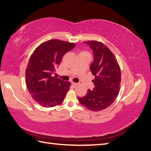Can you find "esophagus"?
<instances>
[{
	"label": "esophagus",
	"instance_id": "obj_1",
	"mask_svg": "<svg viewBox=\"0 0 151 151\" xmlns=\"http://www.w3.org/2000/svg\"><path fill=\"white\" fill-rule=\"evenodd\" d=\"M71 84H72L73 86H75H75H78V83H76V82H72Z\"/></svg>",
	"mask_w": 151,
	"mask_h": 151
}]
</instances>
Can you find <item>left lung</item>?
<instances>
[{
  "label": "left lung",
  "mask_w": 151,
  "mask_h": 151,
  "mask_svg": "<svg viewBox=\"0 0 151 151\" xmlns=\"http://www.w3.org/2000/svg\"><path fill=\"white\" fill-rule=\"evenodd\" d=\"M84 43L89 45L94 54L90 70L95 77V88L88 89L84 97H78L82 106L93 111L103 110L115 101L120 89L121 69L113 52L106 46L97 41Z\"/></svg>",
  "instance_id": "8db88e82"
}]
</instances>
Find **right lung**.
Masks as SVG:
<instances>
[{
    "label": "right lung",
    "mask_w": 151,
    "mask_h": 151,
    "mask_svg": "<svg viewBox=\"0 0 151 151\" xmlns=\"http://www.w3.org/2000/svg\"><path fill=\"white\" fill-rule=\"evenodd\" d=\"M75 47L74 43L50 40L40 45L31 55L25 71V81L32 97L43 107L56 106L65 99L70 82L52 75L63 56Z\"/></svg>",
    "instance_id": "obj_1"
}]
</instances>
